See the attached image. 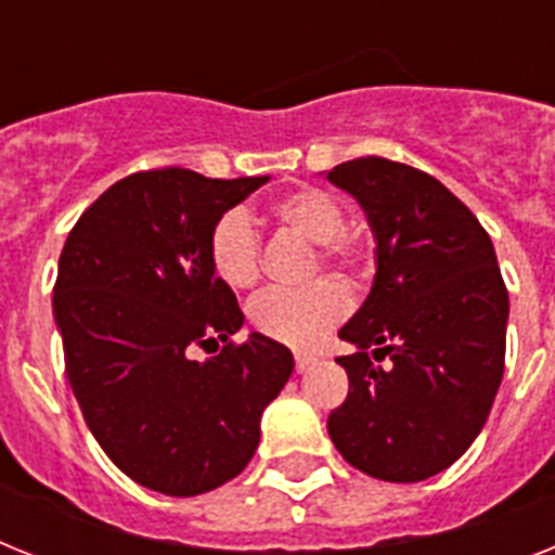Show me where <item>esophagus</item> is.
Here are the masks:
<instances>
[{
  "mask_svg": "<svg viewBox=\"0 0 555 555\" xmlns=\"http://www.w3.org/2000/svg\"><path fill=\"white\" fill-rule=\"evenodd\" d=\"M314 360H318V357H311V354H295V369L300 371V374H304V371L309 369V365H314Z\"/></svg>",
  "mask_w": 555,
  "mask_h": 555,
  "instance_id": "34e87169",
  "label": "esophagus"
}]
</instances>
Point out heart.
Segmentation results:
<instances>
[{
	"instance_id": "obj_1",
	"label": "heart",
	"mask_w": 555,
	"mask_h": 555,
	"mask_svg": "<svg viewBox=\"0 0 555 555\" xmlns=\"http://www.w3.org/2000/svg\"><path fill=\"white\" fill-rule=\"evenodd\" d=\"M278 223L318 244L311 272L332 269L349 283L371 272V246L360 232L346 227V209L332 192L297 186L272 201ZM206 260L223 286L244 292L260 281V235L251 215L232 206L215 218L206 237ZM351 311L349 288L334 278H318L300 288H269L249 304L251 328L292 349H311Z\"/></svg>"
}]
</instances>
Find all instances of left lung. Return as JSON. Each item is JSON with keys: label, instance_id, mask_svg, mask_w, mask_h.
<instances>
[{"label": "left lung", "instance_id": "1", "mask_svg": "<svg viewBox=\"0 0 555 555\" xmlns=\"http://www.w3.org/2000/svg\"><path fill=\"white\" fill-rule=\"evenodd\" d=\"M326 178L360 201L377 237L371 295L340 328L357 351L337 357L349 397L328 414V437L357 470L420 482L468 451L505 374L496 251L468 206L423 169L369 155ZM386 356V366L373 363Z\"/></svg>", "mask_w": 555, "mask_h": 555}]
</instances>
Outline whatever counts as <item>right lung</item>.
Masks as SVG:
<instances>
[{
    "label": "right lung",
    "mask_w": 555,
    "mask_h": 555,
    "mask_svg": "<svg viewBox=\"0 0 555 555\" xmlns=\"http://www.w3.org/2000/svg\"><path fill=\"white\" fill-rule=\"evenodd\" d=\"M267 181L132 172L87 206L59 255L53 314L70 388L95 442L150 491L198 496L235 479L295 369L263 334L232 340L244 311L206 260L215 218ZM218 339V356L191 360L192 345Z\"/></svg>",
    "instance_id": "obj_1"
}]
</instances>
